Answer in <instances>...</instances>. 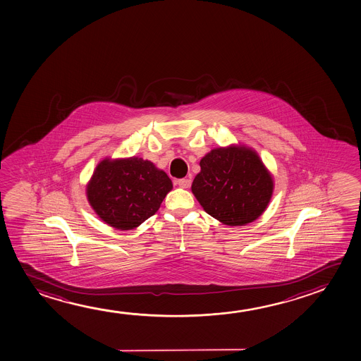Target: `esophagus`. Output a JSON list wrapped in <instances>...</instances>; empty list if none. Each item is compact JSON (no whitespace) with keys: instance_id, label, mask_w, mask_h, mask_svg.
Instances as JSON below:
<instances>
[{"instance_id":"obj_1","label":"esophagus","mask_w":361,"mask_h":361,"mask_svg":"<svg viewBox=\"0 0 361 361\" xmlns=\"http://www.w3.org/2000/svg\"><path fill=\"white\" fill-rule=\"evenodd\" d=\"M178 185L181 188H188L191 185V180L190 178H180V180H178Z\"/></svg>"}]
</instances>
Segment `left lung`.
I'll return each mask as SVG.
<instances>
[{
  "label": "left lung",
  "instance_id": "obj_1",
  "mask_svg": "<svg viewBox=\"0 0 361 361\" xmlns=\"http://www.w3.org/2000/svg\"><path fill=\"white\" fill-rule=\"evenodd\" d=\"M200 166L191 191L221 224L245 226L266 211L274 180L256 150L240 144L214 147L201 159Z\"/></svg>",
  "mask_w": 361,
  "mask_h": 361
}]
</instances>
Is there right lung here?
Instances as JSON below:
<instances>
[{
	"label": "right lung",
	"instance_id": "add662e5",
	"mask_svg": "<svg viewBox=\"0 0 361 361\" xmlns=\"http://www.w3.org/2000/svg\"><path fill=\"white\" fill-rule=\"evenodd\" d=\"M173 183L164 170L142 157H105L85 186L92 209L113 228L134 230L157 214Z\"/></svg>",
	"mask_w": 361,
	"mask_h": 361
}]
</instances>
